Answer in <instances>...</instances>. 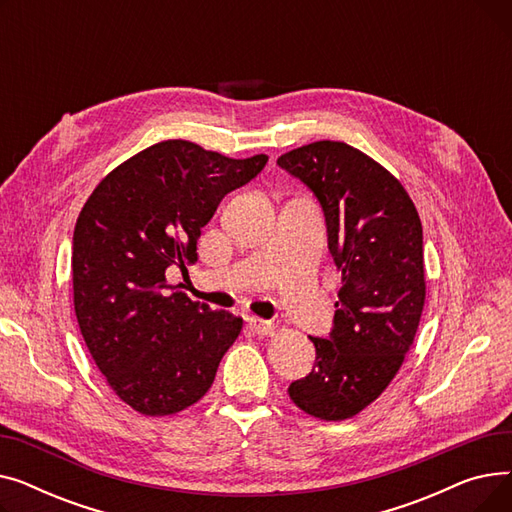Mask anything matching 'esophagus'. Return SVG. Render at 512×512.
I'll use <instances>...</instances> for the list:
<instances>
[{
	"label": "esophagus",
	"instance_id": "34e87169",
	"mask_svg": "<svg viewBox=\"0 0 512 512\" xmlns=\"http://www.w3.org/2000/svg\"><path fill=\"white\" fill-rule=\"evenodd\" d=\"M247 324H249L251 332L259 334V336H267V334H272V330H274L272 321H265L261 317H247Z\"/></svg>",
	"mask_w": 512,
	"mask_h": 512
}]
</instances>
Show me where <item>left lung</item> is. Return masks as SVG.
I'll return each mask as SVG.
<instances>
[{"label": "left lung", "mask_w": 512, "mask_h": 512, "mask_svg": "<svg viewBox=\"0 0 512 512\" xmlns=\"http://www.w3.org/2000/svg\"><path fill=\"white\" fill-rule=\"evenodd\" d=\"M326 215L342 272L330 338H311L315 365L288 388L301 411L344 421L378 398L413 346L425 303L423 230L405 186L342 141H315L278 157Z\"/></svg>", "instance_id": "left-lung-1"}]
</instances>
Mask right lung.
Masks as SVG:
<instances>
[{
	"label": "right lung",
	"instance_id": "obj_1",
	"mask_svg": "<svg viewBox=\"0 0 512 512\" xmlns=\"http://www.w3.org/2000/svg\"><path fill=\"white\" fill-rule=\"evenodd\" d=\"M267 164L170 139L107 174L72 238L74 311L97 369L130 409L166 417L195 405L242 330L168 282L197 261L201 228L220 201ZM173 292L170 293L169 290Z\"/></svg>",
	"mask_w": 512,
	"mask_h": 512
}]
</instances>
